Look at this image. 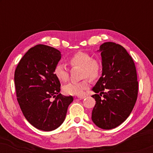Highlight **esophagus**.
<instances>
[{"mask_svg":"<svg viewBox=\"0 0 153 153\" xmlns=\"http://www.w3.org/2000/svg\"><path fill=\"white\" fill-rule=\"evenodd\" d=\"M77 97H78L79 99H80V100H83V99H84V98L85 97V96H84V95H79V96H77Z\"/></svg>","mask_w":153,"mask_h":153,"instance_id":"1","label":"esophagus"}]
</instances>
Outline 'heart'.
<instances>
[{"label": "heart", "mask_w": 153, "mask_h": 153, "mask_svg": "<svg viewBox=\"0 0 153 153\" xmlns=\"http://www.w3.org/2000/svg\"><path fill=\"white\" fill-rule=\"evenodd\" d=\"M68 62L72 67L81 68V77H88L95 80L99 77L101 72V65L96 60H93L90 54L83 51L76 52L68 58ZM53 73L58 80L65 81L68 79L69 71L67 66L62 62H58L54 68ZM90 85L88 79H85L79 82H70L62 87V91L65 95H82Z\"/></svg>", "instance_id": "1"}]
</instances>
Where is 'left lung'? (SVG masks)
Segmentation results:
<instances>
[{"instance_id":"left-lung-1","label":"left lung","mask_w":153,"mask_h":153,"mask_svg":"<svg viewBox=\"0 0 153 153\" xmlns=\"http://www.w3.org/2000/svg\"><path fill=\"white\" fill-rule=\"evenodd\" d=\"M97 52L101 53L102 71L92 88L96 93L92 95L96 103L91 118L100 128L111 129L122 124L134 106L138 94L137 70L132 58L120 45L104 42Z\"/></svg>"}]
</instances>
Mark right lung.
I'll return each instance as SVG.
<instances>
[{
  "label": "right lung",
  "instance_id": "obj_1",
  "mask_svg": "<svg viewBox=\"0 0 153 153\" xmlns=\"http://www.w3.org/2000/svg\"><path fill=\"white\" fill-rule=\"evenodd\" d=\"M61 56L55 48L36 45L25 53L14 72L16 97L23 114L35 128L45 131L62 125L73 101L72 96L59 93L60 83L53 73ZM52 97H56L53 102L50 100Z\"/></svg>",
  "mask_w": 153,
  "mask_h": 153
}]
</instances>
